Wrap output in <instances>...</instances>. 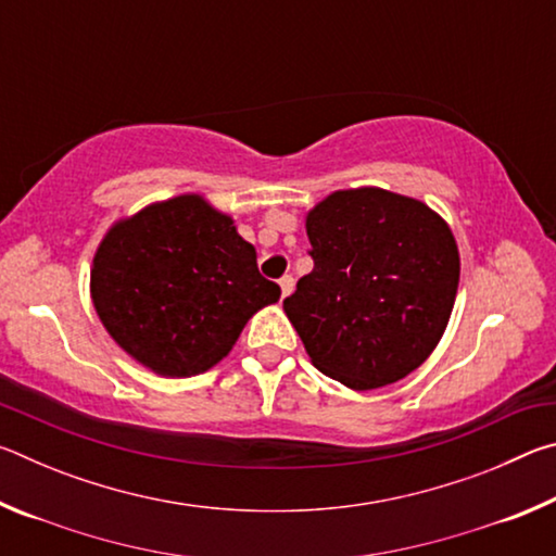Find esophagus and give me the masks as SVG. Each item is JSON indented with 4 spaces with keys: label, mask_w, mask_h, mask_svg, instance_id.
Wrapping results in <instances>:
<instances>
[{
    "label": "esophagus",
    "mask_w": 556,
    "mask_h": 556,
    "mask_svg": "<svg viewBox=\"0 0 556 556\" xmlns=\"http://www.w3.org/2000/svg\"><path fill=\"white\" fill-rule=\"evenodd\" d=\"M279 289H281V299H287L291 291H294V277H281L279 279Z\"/></svg>",
    "instance_id": "obj_1"
}]
</instances>
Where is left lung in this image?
I'll list each match as a JSON object with an SVG mask.
<instances>
[{
  "instance_id": "1",
  "label": "left lung",
  "mask_w": 556,
  "mask_h": 556,
  "mask_svg": "<svg viewBox=\"0 0 556 556\" xmlns=\"http://www.w3.org/2000/svg\"><path fill=\"white\" fill-rule=\"evenodd\" d=\"M314 269L285 299L314 368L345 388H384L427 361L458 291L454 232L412 195L361 186L306 213Z\"/></svg>"
}]
</instances>
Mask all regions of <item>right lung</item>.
Segmentation results:
<instances>
[{
  "label": "right lung",
  "instance_id": "add662e5",
  "mask_svg": "<svg viewBox=\"0 0 556 556\" xmlns=\"http://www.w3.org/2000/svg\"><path fill=\"white\" fill-rule=\"evenodd\" d=\"M281 289L257 269L255 244L203 193L154 201L115 220L90 265L100 324L131 361L162 378L218 365Z\"/></svg>",
  "mask_w": 556,
  "mask_h": 556
}]
</instances>
